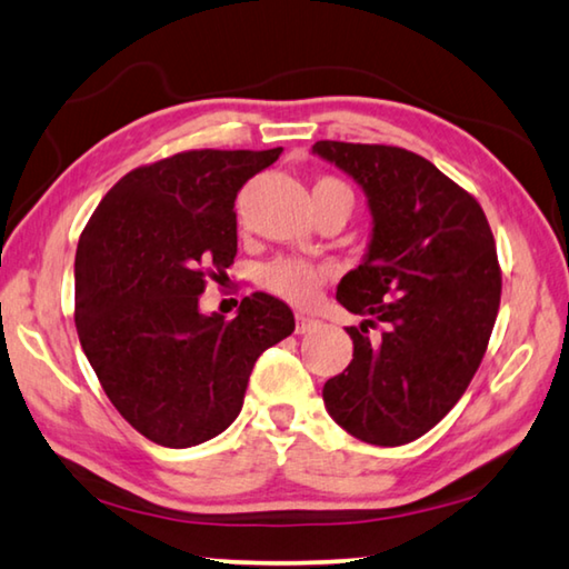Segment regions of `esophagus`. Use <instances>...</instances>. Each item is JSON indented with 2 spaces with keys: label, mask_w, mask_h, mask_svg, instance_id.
I'll return each instance as SVG.
<instances>
[{
  "label": "esophagus",
  "mask_w": 569,
  "mask_h": 569,
  "mask_svg": "<svg viewBox=\"0 0 569 569\" xmlns=\"http://www.w3.org/2000/svg\"><path fill=\"white\" fill-rule=\"evenodd\" d=\"M321 326L319 319H311L306 313H296V333H311Z\"/></svg>",
  "instance_id": "obj_1"
}]
</instances>
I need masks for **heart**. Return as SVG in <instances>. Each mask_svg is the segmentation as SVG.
I'll use <instances>...</instances> for the list:
<instances>
[{
  "instance_id": "b5f03b06",
  "label": "heart",
  "mask_w": 569,
  "mask_h": 569,
  "mask_svg": "<svg viewBox=\"0 0 569 569\" xmlns=\"http://www.w3.org/2000/svg\"><path fill=\"white\" fill-rule=\"evenodd\" d=\"M313 192H346V196H351V190L333 178H321L313 186ZM329 278L331 266L298 261V258H281V261H273L263 268L261 286L288 303L308 306L319 296L321 286Z\"/></svg>"
}]
</instances>
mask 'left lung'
Wrapping results in <instances>:
<instances>
[{
	"instance_id": "left-lung-1",
	"label": "left lung",
	"mask_w": 569,
	"mask_h": 569,
	"mask_svg": "<svg viewBox=\"0 0 569 569\" xmlns=\"http://www.w3.org/2000/svg\"><path fill=\"white\" fill-rule=\"evenodd\" d=\"M363 190L371 236L336 288L361 316L353 359L323 383L351 437L399 447L447 417L475 377L502 293L495 238L475 198L417 152L321 140L311 148ZM383 322L381 340L365 336Z\"/></svg>"
}]
</instances>
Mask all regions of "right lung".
I'll use <instances>...</instances> for the list:
<instances>
[{"instance_id": "1", "label": "right lung", "mask_w": 569, "mask_h": 569, "mask_svg": "<svg viewBox=\"0 0 569 569\" xmlns=\"http://www.w3.org/2000/svg\"><path fill=\"white\" fill-rule=\"evenodd\" d=\"M273 150H190L112 186L74 256V323L104 393L142 437L188 449L243 409L268 346L296 329L283 301L253 293L233 321L200 311L206 271L238 250L236 196Z\"/></svg>"}]
</instances>
